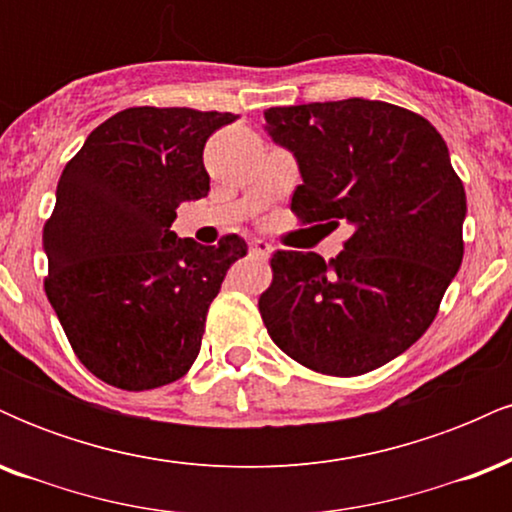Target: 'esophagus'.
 Masks as SVG:
<instances>
[{
  "label": "esophagus",
  "mask_w": 512,
  "mask_h": 512,
  "mask_svg": "<svg viewBox=\"0 0 512 512\" xmlns=\"http://www.w3.org/2000/svg\"><path fill=\"white\" fill-rule=\"evenodd\" d=\"M272 245H269L267 243V240H260V238H255V240H252V243H250V252H252V255H257V257H264V260H267V257L269 255H272Z\"/></svg>",
  "instance_id": "1"
}]
</instances>
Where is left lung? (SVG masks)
<instances>
[{
	"label": "left lung",
	"mask_w": 512,
	"mask_h": 512,
	"mask_svg": "<svg viewBox=\"0 0 512 512\" xmlns=\"http://www.w3.org/2000/svg\"><path fill=\"white\" fill-rule=\"evenodd\" d=\"M264 132L296 158L303 221L351 228L330 262L279 250L260 296L269 337L327 375L385 366L431 327L462 264L467 197L421 115L366 98L269 108Z\"/></svg>",
	"instance_id": "left-lung-1"
}]
</instances>
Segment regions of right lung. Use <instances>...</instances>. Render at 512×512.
<instances>
[{"instance_id": "1", "label": "right lung", "mask_w": 512, "mask_h": 512, "mask_svg": "<svg viewBox=\"0 0 512 512\" xmlns=\"http://www.w3.org/2000/svg\"><path fill=\"white\" fill-rule=\"evenodd\" d=\"M236 117L127 108L62 170L43 228L45 293L74 354L103 383L154 390L195 363L209 305L248 243L233 233L209 248L170 226L182 202L209 195L204 144Z\"/></svg>"}]
</instances>
